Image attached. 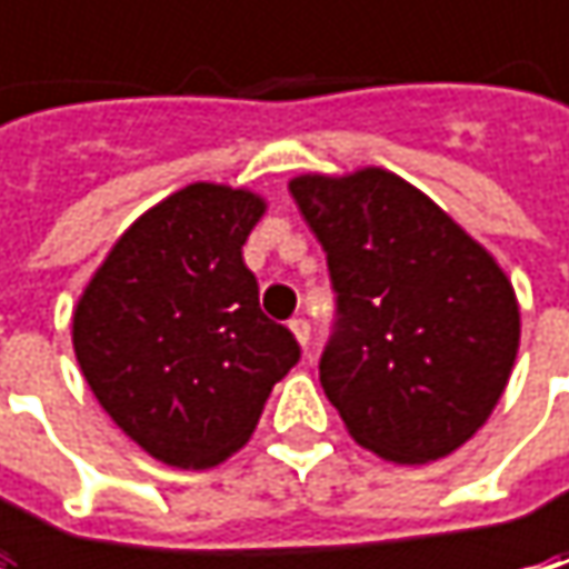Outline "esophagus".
Here are the masks:
<instances>
[{"mask_svg":"<svg viewBox=\"0 0 569 569\" xmlns=\"http://www.w3.org/2000/svg\"><path fill=\"white\" fill-rule=\"evenodd\" d=\"M291 332H295V339L300 341V348L310 345V322H307V319H291Z\"/></svg>","mask_w":569,"mask_h":569,"instance_id":"esophagus-1","label":"esophagus"}]
</instances>
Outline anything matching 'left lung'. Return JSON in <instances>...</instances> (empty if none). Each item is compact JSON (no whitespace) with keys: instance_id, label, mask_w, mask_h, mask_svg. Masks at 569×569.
I'll list each match as a JSON object with an SVG mask.
<instances>
[{"instance_id":"obj_1","label":"left lung","mask_w":569,"mask_h":569,"mask_svg":"<svg viewBox=\"0 0 569 569\" xmlns=\"http://www.w3.org/2000/svg\"><path fill=\"white\" fill-rule=\"evenodd\" d=\"M288 189L339 295L319 361L329 402L389 462L443 459L491 418L510 380V278L433 199L382 167L303 173Z\"/></svg>"}]
</instances>
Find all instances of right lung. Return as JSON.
<instances>
[{"label":"right lung","instance_id":"right-lung-1","mask_svg":"<svg viewBox=\"0 0 569 569\" xmlns=\"http://www.w3.org/2000/svg\"><path fill=\"white\" fill-rule=\"evenodd\" d=\"M262 214L250 189L189 183L132 221L78 297L72 345L94 399L173 469H211L243 447L300 358L243 262Z\"/></svg>","mask_w":569,"mask_h":569}]
</instances>
